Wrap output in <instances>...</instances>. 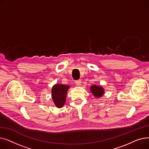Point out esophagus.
<instances>
[{
    "label": "esophagus",
    "instance_id": "1",
    "mask_svg": "<svg viewBox=\"0 0 149 149\" xmlns=\"http://www.w3.org/2000/svg\"><path fill=\"white\" fill-rule=\"evenodd\" d=\"M75 84L76 86H81V80H79L75 81Z\"/></svg>",
    "mask_w": 149,
    "mask_h": 149
}]
</instances>
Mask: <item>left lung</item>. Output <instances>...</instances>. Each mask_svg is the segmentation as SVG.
<instances>
[{
  "label": "left lung",
  "instance_id": "left-lung-1",
  "mask_svg": "<svg viewBox=\"0 0 149 149\" xmlns=\"http://www.w3.org/2000/svg\"><path fill=\"white\" fill-rule=\"evenodd\" d=\"M90 91L91 93L97 98H100L102 97L104 94V89L101 86L93 84L91 86L90 88Z\"/></svg>",
  "mask_w": 149,
  "mask_h": 149
}]
</instances>
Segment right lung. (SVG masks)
<instances>
[{
	"mask_svg": "<svg viewBox=\"0 0 149 149\" xmlns=\"http://www.w3.org/2000/svg\"><path fill=\"white\" fill-rule=\"evenodd\" d=\"M69 88V86L63 84H56L52 86L51 90L52 98L57 107L61 108L65 105L68 90Z\"/></svg>",
	"mask_w": 149,
	"mask_h": 149,
	"instance_id": "obj_1",
	"label": "right lung"
}]
</instances>
